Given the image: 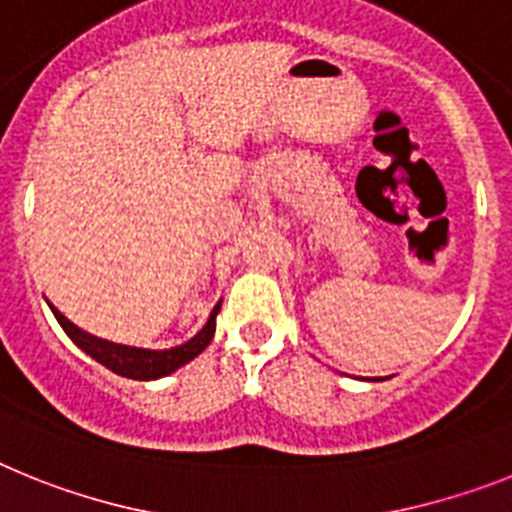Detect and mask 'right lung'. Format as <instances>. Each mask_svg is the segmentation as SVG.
<instances>
[{
	"label": "right lung",
	"instance_id": "right-lung-1",
	"mask_svg": "<svg viewBox=\"0 0 512 512\" xmlns=\"http://www.w3.org/2000/svg\"><path fill=\"white\" fill-rule=\"evenodd\" d=\"M51 306L53 317L59 319V324L64 327L66 335L71 337V342L77 345L79 350L95 358L97 363H102L105 368H110L118 376H126V379L136 381H154L162 379V376H170L172 371L182 368L185 363H190L193 358L203 353V350L211 345L213 332H216V314L221 311V301L213 306L211 317L203 324V330L198 335L190 337L188 342H182L177 348L170 350H149V348H133V345H123V342L113 340H102V337L92 335V332L82 330L77 324L66 319L56 306L48 301Z\"/></svg>",
	"mask_w": 512,
	"mask_h": 512
}]
</instances>
